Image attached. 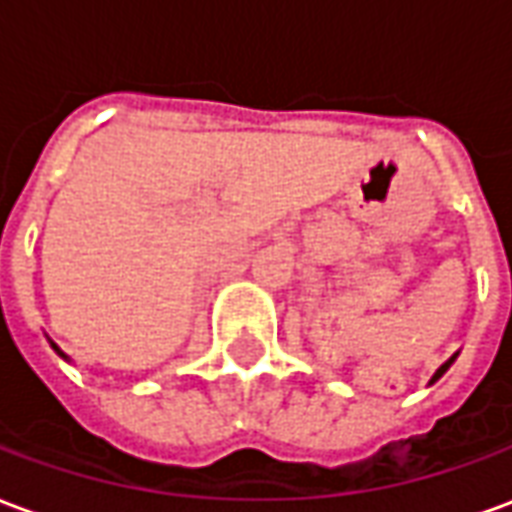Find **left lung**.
I'll return each instance as SVG.
<instances>
[{
  "label": "left lung",
  "mask_w": 512,
  "mask_h": 512,
  "mask_svg": "<svg viewBox=\"0 0 512 512\" xmlns=\"http://www.w3.org/2000/svg\"><path fill=\"white\" fill-rule=\"evenodd\" d=\"M458 354H461V351H458ZM458 354H452L450 359H447V362H444V365H441L439 370H436V373H433V378H430V384H436V381H439V378L444 376V373H447V370H450L452 362H455V359H458Z\"/></svg>",
  "instance_id": "left-lung-1"
}]
</instances>
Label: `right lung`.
<instances>
[{"instance_id": "right-lung-1", "label": "right lung", "mask_w": 512, "mask_h": 512, "mask_svg": "<svg viewBox=\"0 0 512 512\" xmlns=\"http://www.w3.org/2000/svg\"><path fill=\"white\" fill-rule=\"evenodd\" d=\"M49 343H51V348H54V351H57V354H60V356H62V359H65V362H71V356H68V354H65V351H62V348H60V345H57V343H54V340H51V337H49Z\"/></svg>"}]
</instances>
